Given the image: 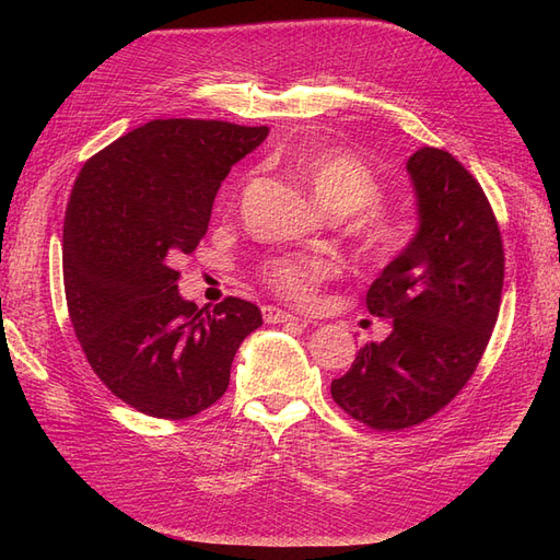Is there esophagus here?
I'll return each instance as SVG.
<instances>
[{
	"instance_id": "34e87169",
	"label": "esophagus",
	"mask_w": 560,
	"mask_h": 560,
	"mask_svg": "<svg viewBox=\"0 0 560 560\" xmlns=\"http://www.w3.org/2000/svg\"><path fill=\"white\" fill-rule=\"evenodd\" d=\"M261 315H264V319L268 322V325H280V322H299V317L290 315L287 311H280L276 306H264Z\"/></svg>"
}]
</instances>
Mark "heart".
Returning <instances> with one entry per match:
<instances>
[{
	"mask_svg": "<svg viewBox=\"0 0 560 560\" xmlns=\"http://www.w3.org/2000/svg\"><path fill=\"white\" fill-rule=\"evenodd\" d=\"M299 171L317 200L334 214H352L350 231L374 261L395 259L406 243V219L376 200L383 191L374 167L343 149L313 151ZM336 276V264L322 254L273 257L261 266V280L284 301L308 306L322 284Z\"/></svg>",
	"mask_w": 560,
	"mask_h": 560,
	"instance_id": "heart-1",
	"label": "heart"
}]
</instances>
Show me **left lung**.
Segmentation results:
<instances>
[{
	"instance_id": "left-lung-1",
	"label": "left lung",
	"mask_w": 560,
	"mask_h": 560,
	"mask_svg": "<svg viewBox=\"0 0 560 560\" xmlns=\"http://www.w3.org/2000/svg\"><path fill=\"white\" fill-rule=\"evenodd\" d=\"M420 229L366 292L371 315L393 319L366 343L331 397L371 430L397 432L432 418L460 393L498 322L504 249L493 208L467 167L436 147L406 163Z\"/></svg>"
}]
</instances>
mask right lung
<instances>
[{
    "label": "right lung",
    "mask_w": 560,
    "mask_h": 560,
    "mask_svg": "<svg viewBox=\"0 0 560 560\" xmlns=\"http://www.w3.org/2000/svg\"><path fill=\"white\" fill-rule=\"evenodd\" d=\"M268 126L156 118L83 163L67 202L62 280L83 354L112 393L140 413L182 420L226 393L254 303L212 311L177 292L182 254L208 231L212 202Z\"/></svg>",
    "instance_id": "1"
}]
</instances>
